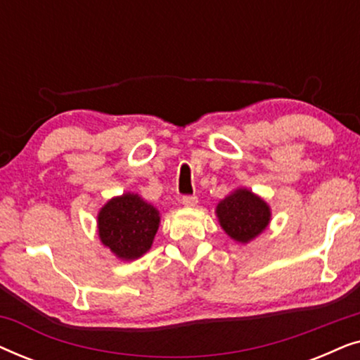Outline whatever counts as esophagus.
<instances>
[{
  "label": "esophagus",
  "mask_w": 360,
  "mask_h": 360,
  "mask_svg": "<svg viewBox=\"0 0 360 360\" xmlns=\"http://www.w3.org/2000/svg\"><path fill=\"white\" fill-rule=\"evenodd\" d=\"M196 203H198V198H196V196H184V198H181V205L186 206V208H193Z\"/></svg>",
  "instance_id": "esophagus-1"
}]
</instances>
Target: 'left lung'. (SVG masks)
<instances>
[{"mask_svg": "<svg viewBox=\"0 0 360 360\" xmlns=\"http://www.w3.org/2000/svg\"><path fill=\"white\" fill-rule=\"evenodd\" d=\"M221 229L239 244H249L269 228L272 210L262 196L239 186L216 205Z\"/></svg>", "mask_w": 360, "mask_h": 360, "instance_id": "obj_1", "label": "left lung"}]
</instances>
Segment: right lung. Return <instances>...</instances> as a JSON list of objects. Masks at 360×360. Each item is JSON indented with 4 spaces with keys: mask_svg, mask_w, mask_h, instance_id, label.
I'll return each mask as SVG.
<instances>
[{
    "mask_svg": "<svg viewBox=\"0 0 360 360\" xmlns=\"http://www.w3.org/2000/svg\"><path fill=\"white\" fill-rule=\"evenodd\" d=\"M159 224L160 211L131 191L112 196L96 216L98 238L121 262L142 257L152 248Z\"/></svg>",
    "mask_w": 360,
    "mask_h": 360,
    "instance_id": "obj_1",
    "label": "right lung"
}]
</instances>
